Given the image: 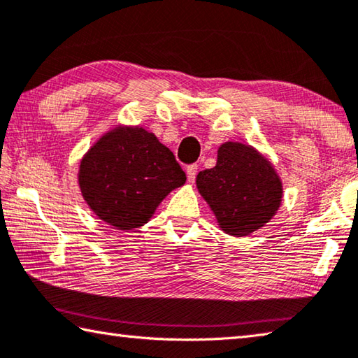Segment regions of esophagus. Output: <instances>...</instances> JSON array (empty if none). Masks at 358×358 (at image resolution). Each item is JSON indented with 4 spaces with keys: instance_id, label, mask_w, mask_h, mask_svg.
I'll use <instances>...</instances> for the list:
<instances>
[{
    "instance_id": "1",
    "label": "esophagus",
    "mask_w": 358,
    "mask_h": 358,
    "mask_svg": "<svg viewBox=\"0 0 358 358\" xmlns=\"http://www.w3.org/2000/svg\"><path fill=\"white\" fill-rule=\"evenodd\" d=\"M196 173H198V165L196 164L187 166V178H188V182H190V184H193L194 179H196Z\"/></svg>"
}]
</instances>
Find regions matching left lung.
<instances>
[{
  "label": "left lung",
  "mask_w": 358,
  "mask_h": 358,
  "mask_svg": "<svg viewBox=\"0 0 358 358\" xmlns=\"http://www.w3.org/2000/svg\"><path fill=\"white\" fill-rule=\"evenodd\" d=\"M196 187L221 231L234 237H245L265 226L278 213L284 193L271 162L238 141H226L218 148L217 165L198 174Z\"/></svg>",
  "instance_id": "1"
}]
</instances>
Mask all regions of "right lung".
I'll use <instances>...</instances> for the list:
<instances>
[{
	"label": "right lung",
	"instance_id": "add662e5",
	"mask_svg": "<svg viewBox=\"0 0 358 358\" xmlns=\"http://www.w3.org/2000/svg\"><path fill=\"white\" fill-rule=\"evenodd\" d=\"M185 180L174 154L140 126L120 124L103 134L78 171L87 206L118 231L146 224L166 194Z\"/></svg>",
	"mask_w": 358,
	"mask_h": 358
}]
</instances>
